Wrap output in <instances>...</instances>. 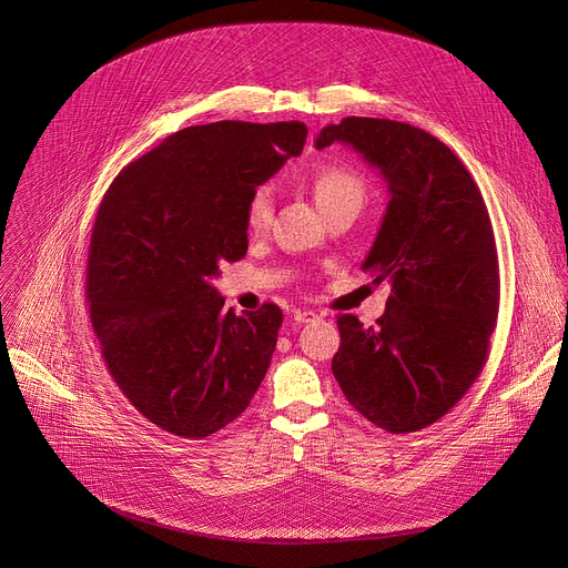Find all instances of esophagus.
Returning <instances> with one entry per match:
<instances>
[{
	"instance_id": "34e87169",
	"label": "esophagus",
	"mask_w": 568,
	"mask_h": 568,
	"mask_svg": "<svg viewBox=\"0 0 568 568\" xmlns=\"http://www.w3.org/2000/svg\"><path fill=\"white\" fill-rule=\"evenodd\" d=\"M320 315L315 311H296L294 313V322L296 324H306V322H315Z\"/></svg>"
}]
</instances>
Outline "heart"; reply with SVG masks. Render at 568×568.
Listing matches in <instances>:
<instances>
[{
    "label": "heart",
    "mask_w": 568,
    "mask_h": 568,
    "mask_svg": "<svg viewBox=\"0 0 568 568\" xmlns=\"http://www.w3.org/2000/svg\"><path fill=\"white\" fill-rule=\"evenodd\" d=\"M311 191L324 214L334 212L338 206H362L366 189L362 176L347 165L329 163L322 165L311 176ZM272 221V191L257 186L246 202V227L251 232H262Z\"/></svg>",
    "instance_id": "1"
}]
</instances>
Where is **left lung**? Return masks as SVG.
<instances>
[{
	"mask_svg": "<svg viewBox=\"0 0 568 568\" xmlns=\"http://www.w3.org/2000/svg\"><path fill=\"white\" fill-rule=\"evenodd\" d=\"M349 144L389 204L362 268L392 294L375 326L338 315L332 362L347 403L389 433L422 430L479 377L499 311V264L481 191L449 146L392 119L345 116L317 149Z\"/></svg>",
	"mask_w": 568,
	"mask_h": 568,
	"instance_id": "left-lung-1",
	"label": "left lung"
}]
</instances>
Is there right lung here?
<instances>
[{
    "label": "right lung",
    "mask_w": 568,
    "mask_h": 568,
    "mask_svg": "<svg viewBox=\"0 0 568 568\" xmlns=\"http://www.w3.org/2000/svg\"><path fill=\"white\" fill-rule=\"evenodd\" d=\"M302 122L189 126L110 184L87 257V304L105 366L159 428L202 439L253 400L283 313L223 311L221 262L248 251L246 202L287 159Z\"/></svg>",
    "instance_id": "obj_1"
}]
</instances>
